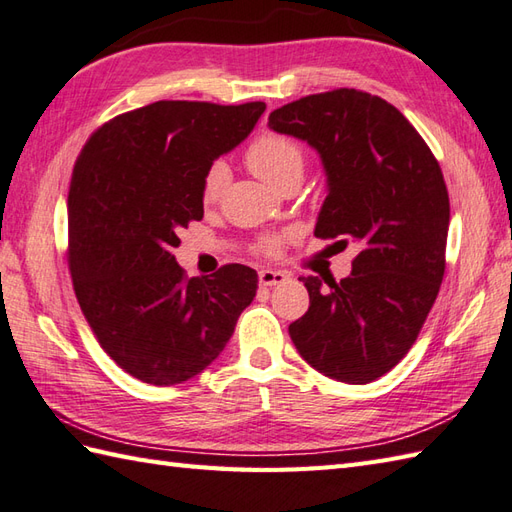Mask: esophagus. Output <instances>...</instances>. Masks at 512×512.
Listing matches in <instances>:
<instances>
[{"mask_svg":"<svg viewBox=\"0 0 512 512\" xmlns=\"http://www.w3.org/2000/svg\"><path fill=\"white\" fill-rule=\"evenodd\" d=\"M289 276L285 274V271H278V269H263L258 274V280L260 285L263 287H276V285H282Z\"/></svg>","mask_w":512,"mask_h":512,"instance_id":"esophagus-1","label":"esophagus"}]
</instances>
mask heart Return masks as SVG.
I'll list each match as a JSON object with an SVG mask.
<instances>
[{
    "label": "heart",
    "mask_w": 512,
    "mask_h": 512,
    "mask_svg": "<svg viewBox=\"0 0 512 512\" xmlns=\"http://www.w3.org/2000/svg\"><path fill=\"white\" fill-rule=\"evenodd\" d=\"M247 164L269 186L278 188L289 177H302L304 153L291 138L267 133L260 135L247 149ZM227 177H230V170H227L223 162L212 164L206 173V179H203V201H217L227 184ZM263 247L265 252L276 254L280 249V238H267Z\"/></svg>",
    "instance_id": "heart-1"
}]
</instances>
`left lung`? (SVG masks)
Here are the masks:
<instances>
[{
    "label": "left lung",
    "mask_w": 512,
    "mask_h": 512,
    "mask_svg": "<svg viewBox=\"0 0 512 512\" xmlns=\"http://www.w3.org/2000/svg\"><path fill=\"white\" fill-rule=\"evenodd\" d=\"M269 129L320 155L326 199L315 236L359 247L344 280L302 278L311 304L289 335L324 377L370 383L412 348L445 276L440 166L399 109L357 89L289 102L269 113Z\"/></svg>",
    "instance_id": "1"
}]
</instances>
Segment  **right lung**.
I'll return each mask as SVG.
<instances>
[{
	"mask_svg": "<svg viewBox=\"0 0 512 512\" xmlns=\"http://www.w3.org/2000/svg\"><path fill=\"white\" fill-rule=\"evenodd\" d=\"M265 109L160 100L102 124L78 155L67 197L74 291L100 346L135 379L197 377L254 300L252 267L186 280L173 249L181 227L203 219L210 166Z\"/></svg>",
	"mask_w": 512,
	"mask_h": 512,
	"instance_id": "add662e5",
	"label": "right lung"
}]
</instances>
